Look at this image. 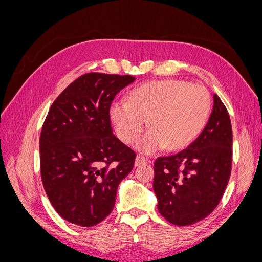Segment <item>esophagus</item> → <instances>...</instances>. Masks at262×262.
<instances>
[{
  "label": "esophagus",
  "instance_id": "34e87169",
  "mask_svg": "<svg viewBox=\"0 0 262 262\" xmlns=\"http://www.w3.org/2000/svg\"><path fill=\"white\" fill-rule=\"evenodd\" d=\"M147 162L146 158L144 156H141V155H138L137 158H136V163H134V165H136V167H138V166H141L143 165Z\"/></svg>",
  "mask_w": 262,
  "mask_h": 262
}]
</instances>
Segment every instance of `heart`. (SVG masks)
Wrapping results in <instances>:
<instances>
[{
  "mask_svg": "<svg viewBox=\"0 0 262 262\" xmlns=\"http://www.w3.org/2000/svg\"><path fill=\"white\" fill-rule=\"evenodd\" d=\"M211 108V96L203 86L164 80L134 87L126 102H113L110 118L124 144L138 138L147 120L150 131L139 140L137 148L154 153L163 147L179 150L191 144L207 125Z\"/></svg>",
  "mask_w": 262,
  "mask_h": 262,
  "instance_id": "heart-1",
  "label": "heart"
}]
</instances>
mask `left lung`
Instances as JSON below:
<instances>
[{
  "label": "left lung",
  "mask_w": 262,
  "mask_h": 262,
  "mask_svg": "<svg viewBox=\"0 0 262 262\" xmlns=\"http://www.w3.org/2000/svg\"><path fill=\"white\" fill-rule=\"evenodd\" d=\"M209 121L181 152L158 157L153 188L157 208L169 223L187 226L217 207L232 171L233 132L226 107L216 94Z\"/></svg>",
  "instance_id": "obj_1"
}]
</instances>
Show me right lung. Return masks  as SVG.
Here are the masks:
<instances>
[{
    "label": "right lung",
    "mask_w": 262,
    "mask_h": 262,
    "mask_svg": "<svg viewBox=\"0 0 262 262\" xmlns=\"http://www.w3.org/2000/svg\"><path fill=\"white\" fill-rule=\"evenodd\" d=\"M131 75L86 73L53 101L39 140L40 173L54 210L68 222L91 227L112 213L120 181L137 154L117 139L110 123L116 95Z\"/></svg>",
    "instance_id": "right-lung-1"
}]
</instances>
